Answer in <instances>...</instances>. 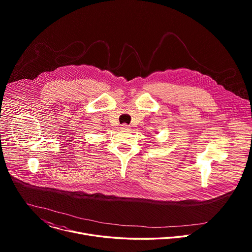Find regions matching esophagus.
<instances>
[{"label": "esophagus", "mask_w": 252, "mask_h": 252, "mask_svg": "<svg viewBox=\"0 0 252 252\" xmlns=\"http://www.w3.org/2000/svg\"><path fill=\"white\" fill-rule=\"evenodd\" d=\"M121 127H122V129H127V128H128V126H127L126 124H123V125L121 126Z\"/></svg>", "instance_id": "obj_1"}]
</instances>
